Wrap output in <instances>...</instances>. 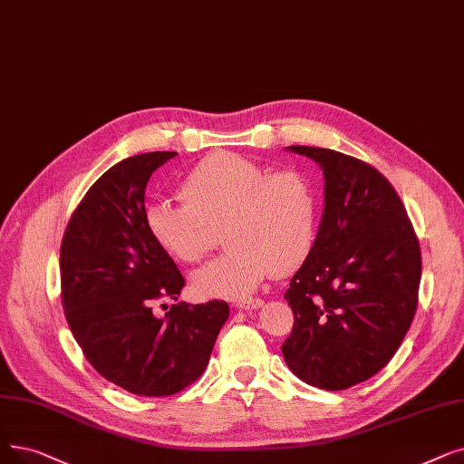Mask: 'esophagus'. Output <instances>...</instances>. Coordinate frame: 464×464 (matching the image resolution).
I'll return each mask as SVG.
<instances>
[{"label": "esophagus", "mask_w": 464, "mask_h": 464, "mask_svg": "<svg viewBox=\"0 0 464 464\" xmlns=\"http://www.w3.org/2000/svg\"><path fill=\"white\" fill-rule=\"evenodd\" d=\"M264 305V301H261L259 297H248V299H238L233 304V307L237 309H257Z\"/></svg>", "instance_id": "esophagus-1"}]
</instances>
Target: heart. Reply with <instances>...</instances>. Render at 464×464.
Returning <instances> with one entry per match:
<instances>
[{"label": "heart", "mask_w": 464, "mask_h": 464, "mask_svg": "<svg viewBox=\"0 0 464 464\" xmlns=\"http://www.w3.org/2000/svg\"><path fill=\"white\" fill-rule=\"evenodd\" d=\"M179 193L184 200H151L146 227L182 264L203 261L224 231L229 250L193 275L203 295H248L271 273L297 271L316 245L320 193L304 170L273 172L248 157L216 153L184 176Z\"/></svg>", "instance_id": "obj_1"}]
</instances>
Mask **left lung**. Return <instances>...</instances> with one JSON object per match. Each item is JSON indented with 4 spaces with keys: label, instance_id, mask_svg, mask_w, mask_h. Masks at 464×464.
<instances>
[{
    "label": "left lung",
    "instance_id": "8db88e82",
    "mask_svg": "<svg viewBox=\"0 0 464 464\" xmlns=\"http://www.w3.org/2000/svg\"><path fill=\"white\" fill-rule=\"evenodd\" d=\"M324 170L316 245L285 299L294 328L282 343L307 385L343 391L385 368L417 311L420 248L389 179L356 157L290 146Z\"/></svg>",
    "mask_w": 464,
    "mask_h": 464
}]
</instances>
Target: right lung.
<instances>
[{
	"mask_svg": "<svg viewBox=\"0 0 464 464\" xmlns=\"http://www.w3.org/2000/svg\"><path fill=\"white\" fill-rule=\"evenodd\" d=\"M176 155L113 165L77 205L60 245V295L77 345L100 375L138 396H172L203 375L229 316L226 301H178L186 278L146 227L150 176ZM165 300L173 305L157 317Z\"/></svg>",
	"mask_w": 464,
	"mask_h": 464,
	"instance_id": "add662e5",
	"label": "right lung"
}]
</instances>
